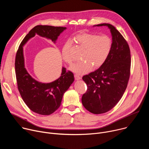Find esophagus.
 <instances>
[{"label": "esophagus", "mask_w": 149, "mask_h": 149, "mask_svg": "<svg viewBox=\"0 0 149 149\" xmlns=\"http://www.w3.org/2000/svg\"><path fill=\"white\" fill-rule=\"evenodd\" d=\"M74 77H75V79L76 80H79V79H81V77L79 76V75H77V74H75L74 75Z\"/></svg>", "instance_id": "1"}]
</instances>
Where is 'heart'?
<instances>
[{"label":"heart","mask_w":149,"mask_h":149,"mask_svg":"<svg viewBox=\"0 0 149 149\" xmlns=\"http://www.w3.org/2000/svg\"><path fill=\"white\" fill-rule=\"evenodd\" d=\"M76 40L84 49L81 59L71 67V70L78 74H84L89 72L91 68H98L107 59L113 46L111 38L108 35H99L95 33H82L76 36ZM70 43L67 42L62 48V58L71 65L73 59L70 55Z\"/></svg>","instance_id":"1"}]
</instances>
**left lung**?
<instances>
[{
  "instance_id": "8db88e82",
  "label": "left lung",
  "mask_w": 149,
  "mask_h": 149,
  "mask_svg": "<svg viewBox=\"0 0 149 149\" xmlns=\"http://www.w3.org/2000/svg\"><path fill=\"white\" fill-rule=\"evenodd\" d=\"M102 26L110 30L113 41L111 52L101 67L82 77L88 88L82 97V105L95 114L110 111L118 102L127 88L130 74L131 55L127 41L111 24L94 26Z\"/></svg>"
}]
</instances>
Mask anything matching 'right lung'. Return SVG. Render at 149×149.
I'll list each match as a JSON object with an SVG mask.
<instances>
[{"label": "right lung", "instance_id": "obj_1", "mask_svg": "<svg viewBox=\"0 0 149 149\" xmlns=\"http://www.w3.org/2000/svg\"><path fill=\"white\" fill-rule=\"evenodd\" d=\"M65 27L37 25L32 28L21 42L15 58V73L17 88L24 101L30 110L40 115H50L61 105L63 95L74 81V74L62 67L61 76L49 83L35 79L25 67L23 47L36 34L51 39L54 43Z\"/></svg>", "mask_w": 149, "mask_h": 149}]
</instances>
